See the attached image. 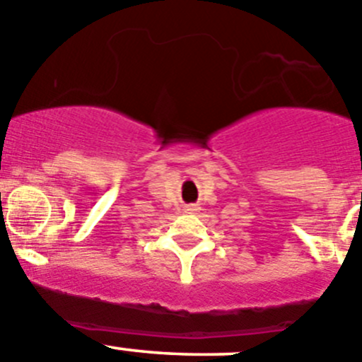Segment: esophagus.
<instances>
[{
  "label": "esophagus",
  "instance_id": "esophagus-1",
  "mask_svg": "<svg viewBox=\"0 0 362 362\" xmlns=\"http://www.w3.org/2000/svg\"><path fill=\"white\" fill-rule=\"evenodd\" d=\"M184 210L187 211V214H196V211L199 210V206H196V204H185Z\"/></svg>",
  "mask_w": 362,
  "mask_h": 362
}]
</instances>
